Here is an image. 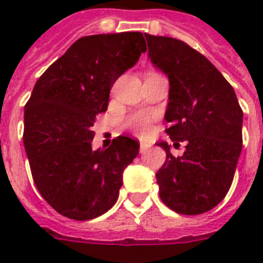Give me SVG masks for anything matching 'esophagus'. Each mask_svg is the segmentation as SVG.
<instances>
[{
    "instance_id": "1",
    "label": "esophagus",
    "mask_w": 263,
    "mask_h": 263,
    "mask_svg": "<svg viewBox=\"0 0 263 263\" xmlns=\"http://www.w3.org/2000/svg\"><path fill=\"white\" fill-rule=\"evenodd\" d=\"M147 148H148V144H147V143H144V142H142V143H140V148H139L140 154H143V153L146 152Z\"/></svg>"
}]
</instances>
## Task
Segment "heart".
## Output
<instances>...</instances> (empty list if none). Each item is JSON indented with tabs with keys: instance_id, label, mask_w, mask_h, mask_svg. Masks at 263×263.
<instances>
[{
	"instance_id": "obj_1",
	"label": "heart",
	"mask_w": 263,
	"mask_h": 263,
	"mask_svg": "<svg viewBox=\"0 0 263 263\" xmlns=\"http://www.w3.org/2000/svg\"><path fill=\"white\" fill-rule=\"evenodd\" d=\"M150 121H152V117L146 113H136L128 119L127 125L136 134L144 135V134H147L148 128H150Z\"/></svg>"
}]
</instances>
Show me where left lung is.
<instances>
[{"mask_svg":"<svg viewBox=\"0 0 263 263\" xmlns=\"http://www.w3.org/2000/svg\"><path fill=\"white\" fill-rule=\"evenodd\" d=\"M148 57L168 75L165 129L181 157L158 146L166 161L157 172L161 200L180 214L196 216L216 208L231 188L241 152L243 110L233 87L199 51L169 36L144 34Z\"/></svg>","mask_w":263,"mask_h":263,"instance_id":"obj_1","label":"left lung"}]
</instances>
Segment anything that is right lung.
<instances>
[{"label":"right lung","instance_id":"1","mask_svg":"<svg viewBox=\"0 0 263 263\" xmlns=\"http://www.w3.org/2000/svg\"><path fill=\"white\" fill-rule=\"evenodd\" d=\"M146 50L142 32L78 39L43 72L24 106L23 142L35 185L71 220L106 213L119 198L124 169L139 153V142L128 136L92 150L91 127L106 111L111 86Z\"/></svg>","mask_w":263,"mask_h":263}]
</instances>
